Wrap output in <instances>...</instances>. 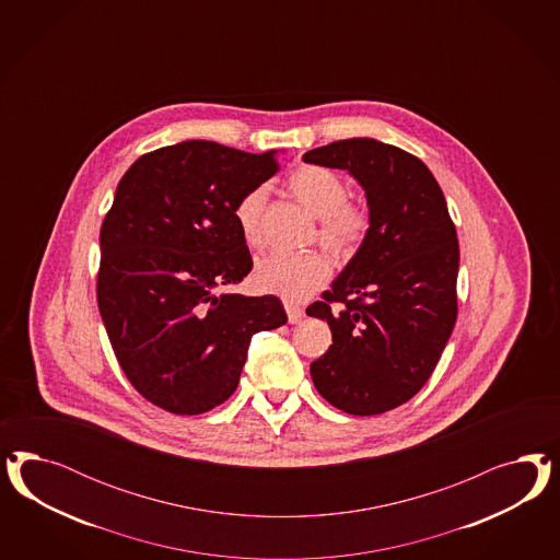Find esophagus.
<instances>
[{
  "label": "esophagus",
  "mask_w": 560,
  "mask_h": 560,
  "mask_svg": "<svg viewBox=\"0 0 560 560\" xmlns=\"http://www.w3.org/2000/svg\"><path fill=\"white\" fill-rule=\"evenodd\" d=\"M285 312H288L289 324H298L304 320L305 312L304 307L295 304H285Z\"/></svg>",
  "instance_id": "obj_1"
}]
</instances>
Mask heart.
<instances>
[{"mask_svg": "<svg viewBox=\"0 0 560 560\" xmlns=\"http://www.w3.org/2000/svg\"><path fill=\"white\" fill-rule=\"evenodd\" d=\"M291 195L320 220V242L337 256H351L370 230V218L363 209L349 203V187L335 170L302 166L289 176ZM267 205V187L250 188L236 205L240 236L246 246H262V215ZM330 277V265L320 253L307 255H271L260 258L253 271L258 291L271 293L285 302H300L323 288Z\"/></svg>", "mask_w": 560, "mask_h": 560, "instance_id": "obj_1", "label": "heart"}]
</instances>
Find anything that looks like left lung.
Wrapping results in <instances>:
<instances>
[{"label": "left lung", "mask_w": 560, "mask_h": 560, "mask_svg": "<svg viewBox=\"0 0 560 560\" xmlns=\"http://www.w3.org/2000/svg\"><path fill=\"white\" fill-rule=\"evenodd\" d=\"M304 162L347 170L370 209L359 250L324 302L305 310L332 332L330 349L310 365L312 382L332 407L380 415L423 388L454 330L456 228L431 170L396 145L353 137L304 153Z\"/></svg>", "instance_id": "8db88e82"}]
</instances>
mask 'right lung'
<instances>
[{"mask_svg": "<svg viewBox=\"0 0 560 560\" xmlns=\"http://www.w3.org/2000/svg\"><path fill=\"white\" fill-rule=\"evenodd\" d=\"M277 166L275 150L190 139L141 155L120 178L102 223L98 307L122 372L155 407H220L253 335L288 323L279 298L225 289L253 269L237 201Z\"/></svg>", "mask_w": 560, "mask_h": 560, "instance_id": "add662e5", "label": "right lung"}]
</instances>
